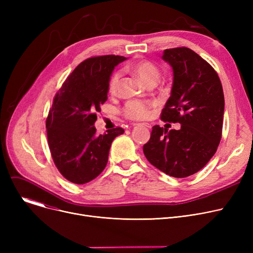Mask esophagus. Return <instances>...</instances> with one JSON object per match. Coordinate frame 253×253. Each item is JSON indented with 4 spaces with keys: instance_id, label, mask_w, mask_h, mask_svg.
<instances>
[{
    "instance_id": "1",
    "label": "esophagus",
    "mask_w": 253,
    "mask_h": 253,
    "mask_svg": "<svg viewBox=\"0 0 253 253\" xmlns=\"http://www.w3.org/2000/svg\"><path fill=\"white\" fill-rule=\"evenodd\" d=\"M135 125H136V126H137V125H138V124H135ZM141 125H142V126H145V127H148V128H151V127H152V126H151V125H150V124H148V123H142V124H141Z\"/></svg>"
}]
</instances>
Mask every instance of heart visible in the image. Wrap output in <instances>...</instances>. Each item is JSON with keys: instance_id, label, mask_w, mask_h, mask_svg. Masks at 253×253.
Here are the masks:
<instances>
[{"instance_id": "1", "label": "heart", "mask_w": 253, "mask_h": 253, "mask_svg": "<svg viewBox=\"0 0 253 253\" xmlns=\"http://www.w3.org/2000/svg\"><path fill=\"white\" fill-rule=\"evenodd\" d=\"M130 70L145 84H150L154 82L156 83L157 80L159 79V76H160V71H159L158 66L149 60H139L132 63L130 66ZM120 79H121V72L120 71H115L111 75L108 84L109 92H116ZM151 109L152 103L150 102L130 100L126 102V104L124 105L122 113L127 119L130 120H144L150 117Z\"/></svg>"}]
</instances>
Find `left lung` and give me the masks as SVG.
I'll use <instances>...</instances> for the list:
<instances>
[{
  "mask_svg": "<svg viewBox=\"0 0 253 253\" xmlns=\"http://www.w3.org/2000/svg\"><path fill=\"white\" fill-rule=\"evenodd\" d=\"M162 58L173 69L171 95L161 120L180 129L155 125L143 145L148 161L164 173L188 177L201 170L215 154L221 139L224 96L215 70L187 47L166 49Z\"/></svg>",
  "mask_w": 253,
  "mask_h": 253,
  "instance_id": "left-lung-1",
  "label": "left lung"
}]
</instances>
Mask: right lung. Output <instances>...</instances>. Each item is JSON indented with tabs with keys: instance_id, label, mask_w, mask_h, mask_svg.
I'll return each instance as SVG.
<instances>
[{
	"instance_id": "1",
	"label": "right lung",
	"mask_w": 253,
	"mask_h": 253,
	"mask_svg": "<svg viewBox=\"0 0 253 253\" xmlns=\"http://www.w3.org/2000/svg\"><path fill=\"white\" fill-rule=\"evenodd\" d=\"M125 59L119 55L85 59L53 98L46 119L48 145L56 168L71 182L84 184L97 177L108 163L113 140L124 133L116 127L97 135L93 125L108 100L111 74Z\"/></svg>"
}]
</instances>
